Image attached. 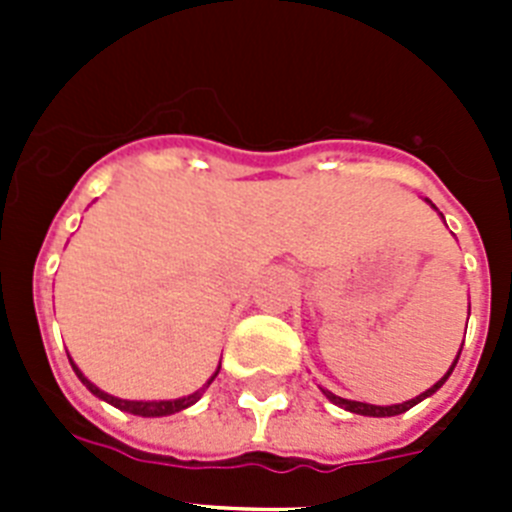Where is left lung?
Returning <instances> with one entry per match:
<instances>
[{"mask_svg": "<svg viewBox=\"0 0 512 512\" xmlns=\"http://www.w3.org/2000/svg\"><path fill=\"white\" fill-rule=\"evenodd\" d=\"M459 354H461V351H459ZM456 361H459V356H456V359H454V364H451L449 372L443 374V379H438V382L433 384L431 390H425L423 395L413 397V400H408V402H402V405H387V408H382V405H366V402L343 400V397L333 395V392H328V390H323V392H325V397H328V400L333 402V405H338V408H346L348 413H356V415H372V418H390V415H400V413H405V410H410V408H413V405H418V402H420V400H425V397H431L433 392H436L438 387H441V384L446 382V379H449V374L454 372Z\"/></svg>", "mask_w": 512, "mask_h": 512, "instance_id": "8db88e82", "label": "left lung"}]
</instances>
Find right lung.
Masks as SVG:
<instances>
[{"label": "right lung", "mask_w": 512, "mask_h": 512, "mask_svg": "<svg viewBox=\"0 0 512 512\" xmlns=\"http://www.w3.org/2000/svg\"><path fill=\"white\" fill-rule=\"evenodd\" d=\"M71 366H74L76 377H79L81 382L87 384V390L92 392V395H97L99 400H104V402H110V405H115V408L125 410V413L143 415V418H161V415L179 413V410L189 408V405H194V402H197V400H200V397H202V392H194V395H189V397H182V400H158V402L120 400V397H112V395H107V392H102V390H99V387H94V384L89 382V379L84 377V374L79 372V366H76L74 361H71ZM215 377H217V372L212 374V379H215ZM212 379H210V382H212ZM210 382H207V384H210Z\"/></svg>", "instance_id": "right-lung-1"}]
</instances>
